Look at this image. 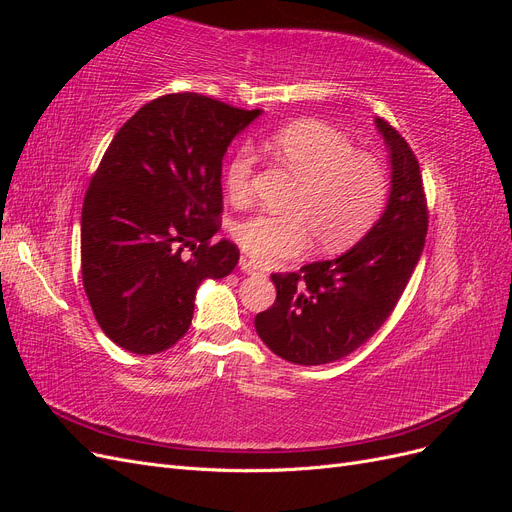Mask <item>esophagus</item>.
<instances>
[{"label": "esophagus", "mask_w": 512, "mask_h": 512, "mask_svg": "<svg viewBox=\"0 0 512 512\" xmlns=\"http://www.w3.org/2000/svg\"><path fill=\"white\" fill-rule=\"evenodd\" d=\"M241 271L250 273V275H256V273H260V271H262V267L258 265V262L250 260V258H241Z\"/></svg>", "instance_id": "obj_1"}]
</instances>
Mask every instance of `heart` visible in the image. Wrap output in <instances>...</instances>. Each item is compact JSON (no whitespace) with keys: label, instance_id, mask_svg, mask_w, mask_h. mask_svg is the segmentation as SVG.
<instances>
[{"label":"heart","instance_id":"obj_1","mask_svg":"<svg viewBox=\"0 0 512 512\" xmlns=\"http://www.w3.org/2000/svg\"><path fill=\"white\" fill-rule=\"evenodd\" d=\"M269 149L299 183L288 213H258L232 228L241 250L260 265L301 254L312 235L320 250H342L376 222L389 175L374 153L356 151L348 134L307 119L275 132ZM254 164V151L241 147L226 168V192L235 205L252 200Z\"/></svg>","mask_w":512,"mask_h":512}]
</instances>
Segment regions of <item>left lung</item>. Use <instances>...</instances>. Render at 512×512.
<instances>
[{"label":"left lung","mask_w":512,"mask_h":512,"mask_svg":"<svg viewBox=\"0 0 512 512\" xmlns=\"http://www.w3.org/2000/svg\"><path fill=\"white\" fill-rule=\"evenodd\" d=\"M376 126L391 160L382 218L346 254L273 273L275 303L254 320L262 342L290 363L324 365L363 346L393 314L423 254L429 211L421 168L389 121Z\"/></svg>","instance_id":"1"}]
</instances>
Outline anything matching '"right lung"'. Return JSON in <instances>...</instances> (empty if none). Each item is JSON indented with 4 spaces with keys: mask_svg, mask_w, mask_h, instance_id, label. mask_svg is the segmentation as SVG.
Masks as SVG:
<instances>
[{
    "mask_svg": "<svg viewBox=\"0 0 512 512\" xmlns=\"http://www.w3.org/2000/svg\"><path fill=\"white\" fill-rule=\"evenodd\" d=\"M258 115L192 91L168 94L138 108L104 151L83 203L81 273L100 329L123 350L177 344L200 282L237 267L239 247L211 237L222 158Z\"/></svg>",
    "mask_w": 512,
    "mask_h": 512,
    "instance_id": "right-lung-1",
    "label": "right lung"
}]
</instances>
